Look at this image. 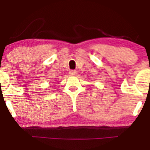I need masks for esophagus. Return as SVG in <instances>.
<instances>
[{"label":"esophagus","mask_w":150,"mask_h":150,"mask_svg":"<svg viewBox=\"0 0 150 150\" xmlns=\"http://www.w3.org/2000/svg\"><path fill=\"white\" fill-rule=\"evenodd\" d=\"M77 74H78V72H77L76 70H71L69 72L70 75H76Z\"/></svg>","instance_id":"34e87169"}]
</instances>
